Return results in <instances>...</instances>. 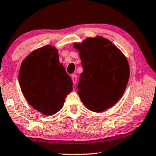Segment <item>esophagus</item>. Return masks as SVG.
<instances>
[{"instance_id": "esophagus-1", "label": "esophagus", "mask_w": 156, "mask_h": 156, "mask_svg": "<svg viewBox=\"0 0 156 156\" xmlns=\"http://www.w3.org/2000/svg\"><path fill=\"white\" fill-rule=\"evenodd\" d=\"M71 77H72V80H73V83L74 84H75L76 82V80H77V76H76V75L74 74V75H72Z\"/></svg>"}]
</instances>
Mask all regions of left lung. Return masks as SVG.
I'll use <instances>...</instances> for the list:
<instances>
[{"mask_svg": "<svg viewBox=\"0 0 156 156\" xmlns=\"http://www.w3.org/2000/svg\"><path fill=\"white\" fill-rule=\"evenodd\" d=\"M83 72L77 85L78 94L86 108L100 112L122 97L130 76L128 62L123 53L102 36L75 43Z\"/></svg>", "mask_w": 156, "mask_h": 156, "instance_id": "obj_1", "label": "left lung"}]
</instances>
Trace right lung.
I'll use <instances>...</instances> for the list:
<instances>
[{"label": "right lung", "mask_w": 156, "mask_h": 156, "mask_svg": "<svg viewBox=\"0 0 156 156\" xmlns=\"http://www.w3.org/2000/svg\"><path fill=\"white\" fill-rule=\"evenodd\" d=\"M19 81L28 102L46 116L58 112L73 90L70 76L59 62L58 51L51 45L35 50L23 60Z\"/></svg>", "instance_id": "obj_1"}]
</instances>
